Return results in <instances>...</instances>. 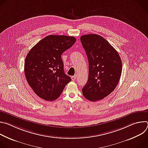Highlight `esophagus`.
Here are the masks:
<instances>
[{
	"label": "esophagus",
	"instance_id": "obj_1",
	"mask_svg": "<svg viewBox=\"0 0 148 148\" xmlns=\"http://www.w3.org/2000/svg\"><path fill=\"white\" fill-rule=\"evenodd\" d=\"M76 75H74V76H72L71 77V79L72 81H75L76 79Z\"/></svg>",
	"mask_w": 148,
	"mask_h": 148
}]
</instances>
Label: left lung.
<instances>
[{
    "label": "left lung",
    "mask_w": 148,
    "mask_h": 148,
    "mask_svg": "<svg viewBox=\"0 0 148 148\" xmlns=\"http://www.w3.org/2000/svg\"><path fill=\"white\" fill-rule=\"evenodd\" d=\"M81 44L87 56L89 75L82 92L90 101L103 99L116 87L122 73V61L116 50L96 34L80 37Z\"/></svg>",
    "instance_id": "1"
}]
</instances>
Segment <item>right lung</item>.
Segmentation results:
<instances>
[{
    "label": "right lung",
    "instance_id": "obj_1",
    "mask_svg": "<svg viewBox=\"0 0 148 148\" xmlns=\"http://www.w3.org/2000/svg\"><path fill=\"white\" fill-rule=\"evenodd\" d=\"M76 41L74 37L49 35L29 51L25 58V73L29 85L41 98H58L71 78L64 73L61 55Z\"/></svg>",
    "mask_w": 148,
    "mask_h": 148
}]
</instances>
